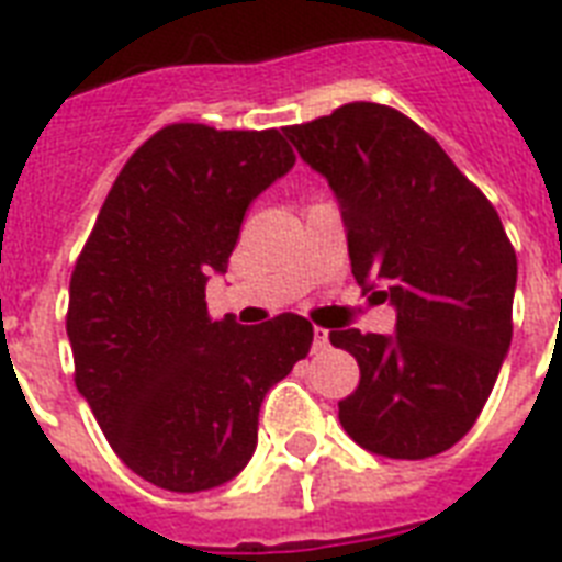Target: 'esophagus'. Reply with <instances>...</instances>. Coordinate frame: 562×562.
Returning <instances> with one entry per match:
<instances>
[{"label":"esophagus","instance_id":"34e87169","mask_svg":"<svg viewBox=\"0 0 562 562\" xmlns=\"http://www.w3.org/2000/svg\"><path fill=\"white\" fill-rule=\"evenodd\" d=\"M326 344H329V333L321 329V326H315V352L326 350Z\"/></svg>","mask_w":562,"mask_h":562}]
</instances>
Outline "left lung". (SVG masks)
Returning <instances> with one entry per match:
<instances>
[{"mask_svg":"<svg viewBox=\"0 0 562 562\" xmlns=\"http://www.w3.org/2000/svg\"><path fill=\"white\" fill-rule=\"evenodd\" d=\"M341 206L352 277L396 312L393 335L335 329L359 387L344 431L373 454L423 461L479 419L514 335L516 254L493 203L400 110L352 101L285 127Z\"/></svg>","mask_w":562,"mask_h":562,"instance_id":"obj_1","label":"left lung"}]
</instances>
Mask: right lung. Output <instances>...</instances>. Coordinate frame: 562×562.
<instances>
[{
    "instance_id": "1",
    "label": "right lung",
    "mask_w": 562,
    "mask_h": 562,
    "mask_svg": "<svg viewBox=\"0 0 562 562\" xmlns=\"http://www.w3.org/2000/svg\"><path fill=\"white\" fill-rule=\"evenodd\" d=\"M280 131L169 125L119 171L69 282L75 384L125 467L171 493L227 484L256 452L265 393L315 329L212 321L247 206L289 175Z\"/></svg>"
}]
</instances>
